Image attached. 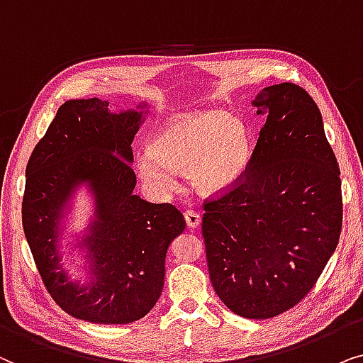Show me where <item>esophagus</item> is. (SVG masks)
<instances>
[{
  "label": "esophagus",
  "mask_w": 363,
  "mask_h": 363,
  "mask_svg": "<svg viewBox=\"0 0 363 363\" xmlns=\"http://www.w3.org/2000/svg\"><path fill=\"white\" fill-rule=\"evenodd\" d=\"M184 219H186V224L189 229H196V227L201 225V216L194 211H186Z\"/></svg>",
  "instance_id": "34e87169"
}]
</instances>
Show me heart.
Here are the masks:
<instances>
[{
	"label": "heart",
	"instance_id": "b5f03b06",
	"mask_svg": "<svg viewBox=\"0 0 363 363\" xmlns=\"http://www.w3.org/2000/svg\"><path fill=\"white\" fill-rule=\"evenodd\" d=\"M249 162V134L242 121L220 109L181 114L152 134L138 154L139 177L157 196L176 189V171L204 194H219L239 181Z\"/></svg>",
	"mask_w": 363,
	"mask_h": 363
}]
</instances>
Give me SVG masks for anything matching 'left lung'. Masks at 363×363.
Segmentation results:
<instances>
[{
  "label": "left lung",
  "instance_id": "left-lung-1",
  "mask_svg": "<svg viewBox=\"0 0 363 363\" xmlns=\"http://www.w3.org/2000/svg\"><path fill=\"white\" fill-rule=\"evenodd\" d=\"M265 124L247 176L202 217L207 267L224 306L272 318L306 297L339 242L340 171L306 89L280 83L252 101Z\"/></svg>",
  "mask_w": 363,
  "mask_h": 363
}]
</instances>
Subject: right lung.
Instances as JSON below:
<instances>
[{"label": "right lung", "instance_id": "right-lung-1", "mask_svg": "<svg viewBox=\"0 0 363 363\" xmlns=\"http://www.w3.org/2000/svg\"><path fill=\"white\" fill-rule=\"evenodd\" d=\"M109 101L69 99L57 109L26 166L23 227L43 282L69 315L93 323H131L161 297L166 254L186 229L171 204L134 194L133 139L146 101L113 113ZM90 196L84 230L69 229L75 196ZM67 250L84 262L74 276Z\"/></svg>", "mask_w": 363, "mask_h": 363}]
</instances>
